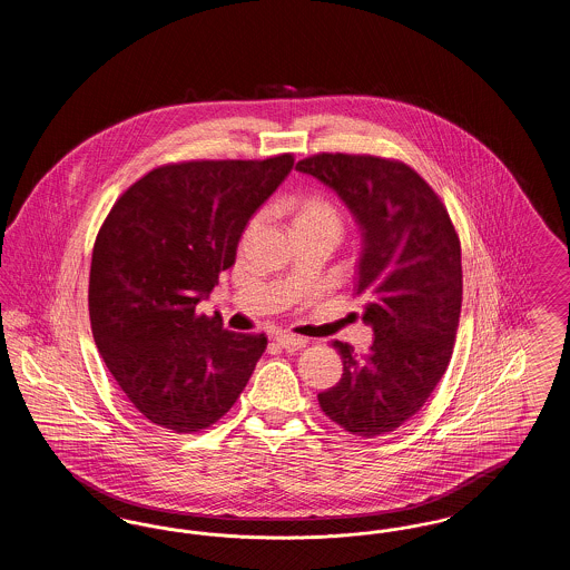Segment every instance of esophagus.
Segmentation results:
<instances>
[{"label":"esophagus","instance_id":"esophagus-1","mask_svg":"<svg viewBox=\"0 0 570 570\" xmlns=\"http://www.w3.org/2000/svg\"><path fill=\"white\" fill-rule=\"evenodd\" d=\"M275 340H277V344H279L282 348H305V346H307V340H305V337H298V335L286 333V331L277 333Z\"/></svg>","mask_w":570,"mask_h":570}]
</instances>
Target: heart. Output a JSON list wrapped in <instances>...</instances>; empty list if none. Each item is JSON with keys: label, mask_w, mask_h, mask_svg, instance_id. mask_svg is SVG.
Masks as SVG:
<instances>
[{"label": "heart", "mask_w": 570, "mask_h": 570, "mask_svg": "<svg viewBox=\"0 0 570 570\" xmlns=\"http://www.w3.org/2000/svg\"><path fill=\"white\" fill-rule=\"evenodd\" d=\"M307 219H333L337 222V212L331 207V203L323 196H303L295 200V222H307Z\"/></svg>", "instance_id": "b5f03b06"}]
</instances>
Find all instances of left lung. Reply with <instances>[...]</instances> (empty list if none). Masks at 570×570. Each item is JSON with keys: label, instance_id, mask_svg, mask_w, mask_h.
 I'll list each match as a JSON object with an SVG mask.
<instances>
[{"label": "left lung", "instance_id": "1", "mask_svg": "<svg viewBox=\"0 0 570 570\" xmlns=\"http://www.w3.org/2000/svg\"><path fill=\"white\" fill-rule=\"evenodd\" d=\"M335 191L361 230L354 295L374 328L370 353L333 342L344 374L318 393L326 416L363 438L389 434L425 406L444 376L461 312V247L446 207L410 166L318 154L297 163Z\"/></svg>", "mask_w": 570, "mask_h": 570}]
</instances>
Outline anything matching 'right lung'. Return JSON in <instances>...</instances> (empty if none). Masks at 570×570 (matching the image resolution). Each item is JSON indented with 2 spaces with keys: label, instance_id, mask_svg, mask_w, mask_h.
Returning <instances> with one entry per match:
<instances>
[{
  "label": "right lung",
  "instance_id": "1",
  "mask_svg": "<svg viewBox=\"0 0 570 570\" xmlns=\"http://www.w3.org/2000/svg\"><path fill=\"white\" fill-rule=\"evenodd\" d=\"M293 156L166 164L119 196L91 254L89 321L130 404L154 425L194 434L222 419L267 348L196 314L235 265L249 217L277 190Z\"/></svg>",
  "mask_w": 570,
  "mask_h": 570
}]
</instances>
